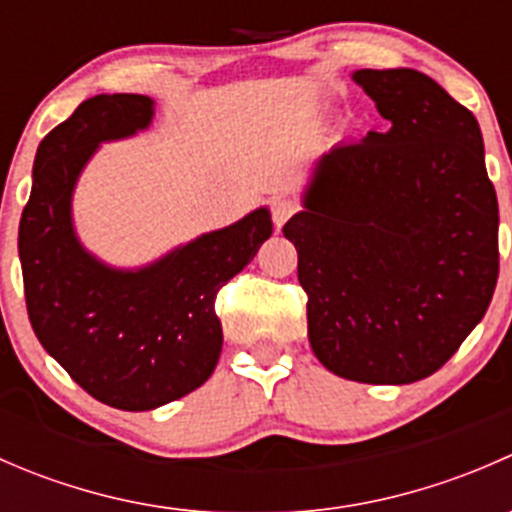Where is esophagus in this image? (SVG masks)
Returning a JSON list of instances; mask_svg holds the SVG:
<instances>
[{
    "instance_id": "1",
    "label": "esophagus",
    "mask_w": 512,
    "mask_h": 512,
    "mask_svg": "<svg viewBox=\"0 0 512 512\" xmlns=\"http://www.w3.org/2000/svg\"><path fill=\"white\" fill-rule=\"evenodd\" d=\"M297 213V203L289 198H275L272 200V223L282 227L292 215Z\"/></svg>"
}]
</instances>
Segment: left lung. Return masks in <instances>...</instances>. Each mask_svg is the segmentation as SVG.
I'll use <instances>...</instances> for the list:
<instances>
[{
	"mask_svg": "<svg viewBox=\"0 0 512 512\" xmlns=\"http://www.w3.org/2000/svg\"><path fill=\"white\" fill-rule=\"evenodd\" d=\"M352 79L389 128L324 153L282 232L297 247L314 356L349 381L414 384L493 299L498 198L476 116L431 76Z\"/></svg>",
	"mask_w": 512,
	"mask_h": 512,
	"instance_id": "8db88e82",
	"label": "left lung"
}]
</instances>
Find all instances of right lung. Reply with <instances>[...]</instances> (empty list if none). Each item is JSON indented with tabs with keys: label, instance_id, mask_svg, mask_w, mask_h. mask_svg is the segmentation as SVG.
Masks as SVG:
<instances>
[{
	"label": "right lung",
	"instance_id": "obj_1",
	"mask_svg": "<svg viewBox=\"0 0 512 512\" xmlns=\"http://www.w3.org/2000/svg\"><path fill=\"white\" fill-rule=\"evenodd\" d=\"M156 101L101 94L54 128L34 158L19 223L24 297L36 339L101 404L151 411L203 386L223 349L215 297L272 235L267 208L205 232L136 270L81 245L71 198L106 141L146 131Z\"/></svg>",
	"mask_w": 512,
	"mask_h": 512
}]
</instances>
